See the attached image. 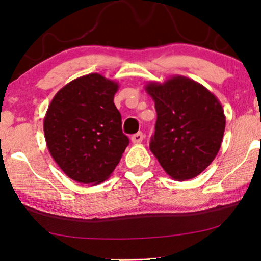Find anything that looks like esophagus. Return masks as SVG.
<instances>
[{"label":"esophagus","instance_id":"esophagus-1","mask_svg":"<svg viewBox=\"0 0 261 261\" xmlns=\"http://www.w3.org/2000/svg\"><path fill=\"white\" fill-rule=\"evenodd\" d=\"M142 139H144V134H142L141 132H139V133L132 135L130 140L133 144H140V142L142 141Z\"/></svg>","mask_w":261,"mask_h":261}]
</instances>
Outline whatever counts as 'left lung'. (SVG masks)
<instances>
[{"label": "left lung", "instance_id": "obj_1", "mask_svg": "<svg viewBox=\"0 0 261 261\" xmlns=\"http://www.w3.org/2000/svg\"><path fill=\"white\" fill-rule=\"evenodd\" d=\"M145 89L156 112L151 152L173 179L198 176L222 144L226 116L220 101L202 84L183 76L164 83L149 82Z\"/></svg>", "mask_w": 261, "mask_h": 261}]
</instances>
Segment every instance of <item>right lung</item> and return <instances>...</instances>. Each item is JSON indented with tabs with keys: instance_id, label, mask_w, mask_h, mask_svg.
<instances>
[{
	"instance_id": "add662e5",
	"label": "right lung",
	"mask_w": 261,
	"mask_h": 261,
	"mask_svg": "<svg viewBox=\"0 0 261 261\" xmlns=\"http://www.w3.org/2000/svg\"><path fill=\"white\" fill-rule=\"evenodd\" d=\"M117 90L116 82L90 73L67 83L49 103L46 145L63 172L78 183L108 179L129 144L114 105Z\"/></svg>"
}]
</instances>
